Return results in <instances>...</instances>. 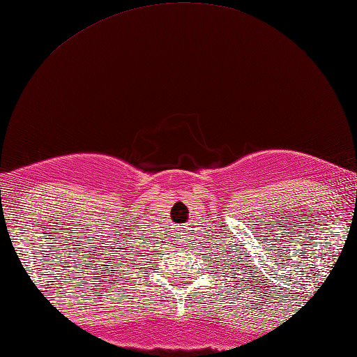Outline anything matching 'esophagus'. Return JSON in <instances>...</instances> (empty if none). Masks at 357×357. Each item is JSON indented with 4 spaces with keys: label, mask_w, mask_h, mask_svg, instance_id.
<instances>
[{
    "label": "esophagus",
    "mask_w": 357,
    "mask_h": 357,
    "mask_svg": "<svg viewBox=\"0 0 357 357\" xmlns=\"http://www.w3.org/2000/svg\"><path fill=\"white\" fill-rule=\"evenodd\" d=\"M176 240H178V243H185V240H184V236H182V235L176 236Z\"/></svg>",
    "instance_id": "esophagus-1"
}]
</instances>
